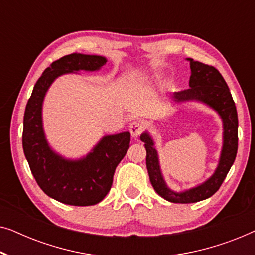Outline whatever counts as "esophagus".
<instances>
[{
    "label": "esophagus",
    "instance_id": "esophagus-1",
    "mask_svg": "<svg viewBox=\"0 0 255 255\" xmlns=\"http://www.w3.org/2000/svg\"><path fill=\"white\" fill-rule=\"evenodd\" d=\"M142 130H144V125H142L139 121H134L130 124V132L132 137H138V135L142 132Z\"/></svg>",
    "mask_w": 255,
    "mask_h": 255
}]
</instances>
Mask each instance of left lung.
<instances>
[{
    "label": "left lung",
    "instance_id": "1",
    "mask_svg": "<svg viewBox=\"0 0 255 255\" xmlns=\"http://www.w3.org/2000/svg\"><path fill=\"white\" fill-rule=\"evenodd\" d=\"M187 60L191 69L190 88L174 93L170 99L174 103L201 102L215 110L223 122V146L218 165L208 180L190 189L175 191L167 186L163 179L154 140L148 132L141 133L140 139L145 142L149 181L158 195L172 203H195L211 197L225 180L238 151V115L224 78L212 66L195 61L191 58H187Z\"/></svg>",
    "mask_w": 255,
    "mask_h": 255
}]
</instances>
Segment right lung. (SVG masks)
<instances>
[{"instance_id":"right-lung-1","label":"right lung","mask_w":255,"mask_h":255,"mask_svg":"<svg viewBox=\"0 0 255 255\" xmlns=\"http://www.w3.org/2000/svg\"><path fill=\"white\" fill-rule=\"evenodd\" d=\"M101 55L72 53L52 62L33 87L24 113L23 149L32 175L47 196L78 207L97 204L109 193L114 174L130 147V132L104 135L88 154L66 159L48 144L43 127V102L59 76L96 72L106 65Z\"/></svg>"}]
</instances>
